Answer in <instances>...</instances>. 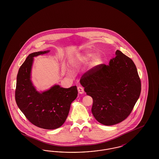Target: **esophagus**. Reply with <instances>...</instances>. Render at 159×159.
Here are the masks:
<instances>
[{"instance_id":"1","label":"esophagus","mask_w":159,"mask_h":159,"mask_svg":"<svg viewBox=\"0 0 159 159\" xmlns=\"http://www.w3.org/2000/svg\"><path fill=\"white\" fill-rule=\"evenodd\" d=\"M77 90H78L79 93H80V94L83 93V92H84V89H83L82 87H81V86H78V87H77Z\"/></svg>"}]
</instances>
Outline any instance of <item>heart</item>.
Listing matches in <instances>:
<instances>
[{"mask_svg": "<svg viewBox=\"0 0 159 159\" xmlns=\"http://www.w3.org/2000/svg\"><path fill=\"white\" fill-rule=\"evenodd\" d=\"M93 57V54L92 53H86L84 56V59L85 60H91ZM94 60L97 62H98L100 60V57L99 56H95L94 58Z\"/></svg>", "mask_w": 159, "mask_h": 159, "instance_id": "b5f03b06", "label": "heart"}]
</instances>
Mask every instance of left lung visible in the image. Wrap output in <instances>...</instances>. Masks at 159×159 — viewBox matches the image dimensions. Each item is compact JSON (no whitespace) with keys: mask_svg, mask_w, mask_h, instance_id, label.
Masks as SVG:
<instances>
[{"mask_svg":"<svg viewBox=\"0 0 159 159\" xmlns=\"http://www.w3.org/2000/svg\"><path fill=\"white\" fill-rule=\"evenodd\" d=\"M80 82L93 99L94 117L106 126L119 123L128 117L141 90L134 62L119 50L108 65L101 64L91 68L83 74Z\"/></svg>","mask_w":159,"mask_h":159,"instance_id":"8db88e82","label":"left lung"}]
</instances>
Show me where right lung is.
<instances>
[{"label":"right lung","mask_w":159,"mask_h":159,"mask_svg":"<svg viewBox=\"0 0 159 159\" xmlns=\"http://www.w3.org/2000/svg\"><path fill=\"white\" fill-rule=\"evenodd\" d=\"M49 51L30 53L19 69L16 77L15 101L20 110L33 125L45 129H55L66 121L71 102L77 97L76 86L70 88L55 85L39 93L33 86L30 72L33 57Z\"/></svg>","instance_id":"1"}]
</instances>
